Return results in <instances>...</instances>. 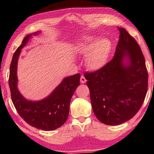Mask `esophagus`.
I'll use <instances>...</instances> for the list:
<instances>
[{
	"instance_id": "esophagus-1",
	"label": "esophagus",
	"mask_w": 154,
	"mask_h": 154,
	"mask_svg": "<svg viewBox=\"0 0 154 154\" xmlns=\"http://www.w3.org/2000/svg\"><path fill=\"white\" fill-rule=\"evenodd\" d=\"M86 82V79H85V76L82 75V76L81 77V82L82 84H83V83H85Z\"/></svg>"
}]
</instances>
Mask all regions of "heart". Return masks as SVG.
<instances>
[{
  "label": "heart",
  "mask_w": 154,
  "mask_h": 154,
  "mask_svg": "<svg viewBox=\"0 0 154 154\" xmlns=\"http://www.w3.org/2000/svg\"><path fill=\"white\" fill-rule=\"evenodd\" d=\"M111 49V43L107 39L96 42L95 38L87 37L83 42L79 43L77 51L83 54H88L87 64L92 69L101 68L107 62Z\"/></svg>",
  "instance_id": "heart-1"
}]
</instances>
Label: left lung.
Listing matches in <instances>:
<instances>
[{
    "label": "left lung",
    "mask_w": 154,
    "mask_h": 154,
    "mask_svg": "<svg viewBox=\"0 0 154 154\" xmlns=\"http://www.w3.org/2000/svg\"><path fill=\"white\" fill-rule=\"evenodd\" d=\"M118 29L120 38L113 58L96 72L84 74L94 115L110 125L135 116L148 90V72L140 47L127 30Z\"/></svg>",
    "instance_id": "8db88e82"
}]
</instances>
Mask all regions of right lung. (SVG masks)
<instances>
[{"label": "right lung", "mask_w": 154, "mask_h": 154, "mask_svg": "<svg viewBox=\"0 0 154 154\" xmlns=\"http://www.w3.org/2000/svg\"><path fill=\"white\" fill-rule=\"evenodd\" d=\"M39 32L27 35L15 51L10 64L8 82L11 100L19 116L32 127L51 131L61 127L68 118L70 101L80 85L81 75L77 73L64 78L49 96L40 101H29L23 97L17 88L18 58L21 49L26 44L29 38L32 35L35 36Z\"/></svg>", "instance_id": "obj_1"}]
</instances>
